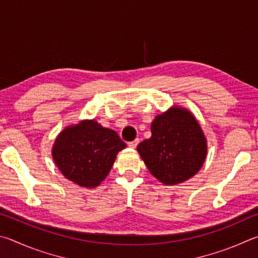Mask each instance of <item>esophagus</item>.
Returning <instances> with one entry per match:
<instances>
[{"mask_svg":"<svg viewBox=\"0 0 258 258\" xmlns=\"http://www.w3.org/2000/svg\"><path fill=\"white\" fill-rule=\"evenodd\" d=\"M138 144H139V139H135L134 142H132V143H129V144H128V146H129L130 148H136Z\"/></svg>","mask_w":258,"mask_h":258,"instance_id":"esophagus-1","label":"esophagus"}]
</instances>
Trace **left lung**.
I'll return each mask as SVG.
<instances>
[{
	"label": "left lung",
	"instance_id": "1",
	"mask_svg": "<svg viewBox=\"0 0 258 258\" xmlns=\"http://www.w3.org/2000/svg\"><path fill=\"white\" fill-rule=\"evenodd\" d=\"M152 137L137 146L150 172L166 186L192 178L207 156V141L201 124L187 108L173 105L155 116Z\"/></svg>",
	"mask_w": 258,
	"mask_h": 258
}]
</instances>
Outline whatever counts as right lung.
<instances>
[{
  "mask_svg": "<svg viewBox=\"0 0 258 258\" xmlns=\"http://www.w3.org/2000/svg\"><path fill=\"white\" fill-rule=\"evenodd\" d=\"M125 147L114 130L104 128L95 119L83 120L57 135L52 157L68 180L95 188L107 177L117 153Z\"/></svg>",
  "mask_w": 258,
  "mask_h": 258,
  "instance_id": "add662e5",
  "label": "right lung"
}]
</instances>
